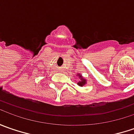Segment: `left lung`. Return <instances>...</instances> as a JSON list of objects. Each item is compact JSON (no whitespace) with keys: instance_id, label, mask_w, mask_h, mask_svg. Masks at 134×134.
<instances>
[{"instance_id":"obj_1","label":"left lung","mask_w":134,"mask_h":134,"mask_svg":"<svg viewBox=\"0 0 134 134\" xmlns=\"http://www.w3.org/2000/svg\"><path fill=\"white\" fill-rule=\"evenodd\" d=\"M77 76L79 77V79H80V81L77 83V85L80 86H84L86 83V80L82 77V75H80V74H78Z\"/></svg>"}]
</instances>
